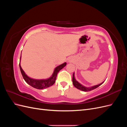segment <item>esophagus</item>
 Segmentation results:
<instances>
[{
	"mask_svg": "<svg viewBox=\"0 0 127 127\" xmlns=\"http://www.w3.org/2000/svg\"><path fill=\"white\" fill-rule=\"evenodd\" d=\"M69 61H70V60H69Z\"/></svg>",
	"mask_w": 127,
	"mask_h": 127,
	"instance_id": "34e87169",
	"label": "esophagus"
}]
</instances>
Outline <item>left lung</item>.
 <instances>
[{
	"instance_id": "8db88e82",
	"label": "left lung",
	"mask_w": 127,
	"mask_h": 127,
	"mask_svg": "<svg viewBox=\"0 0 127 127\" xmlns=\"http://www.w3.org/2000/svg\"><path fill=\"white\" fill-rule=\"evenodd\" d=\"M103 83H104V82L103 83H101V84H98V85L92 86L91 87H86L85 86H83L82 85H81V84L79 83L77 81V80H76V79L75 78V77H74V73L73 74V75H72V83H73V85H74V86L76 88H77V89L80 90L81 91H83L88 92V91H91L92 90H93L95 89V88H96L97 87H98V86L101 85Z\"/></svg>"
}]
</instances>
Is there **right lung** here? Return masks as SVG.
Masks as SVG:
<instances>
[{
  "label": "right lung",
  "instance_id": "add662e5",
  "mask_svg": "<svg viewBox=\"0 0 127 127\" xmlns=\"http://www.w3.org/2000/svg\"><path fill=\"white\" fill-rule=\"evenodd\" d=\"M20 60H21V58H20ZM66 64H67L66 63H64L63 64H60L59 66L55 68L54 72H53V74H52V76L50 78H49V79H41V80L34 79L29 77L25 74L24 71L21 68L20 63L19 64H20V68L21 74L22 75L24 79L25 80V81L28 84H29L30 85L32 86L33 87L36 88V89L40 90V89H44V88H48L49 87H50L52 85H53L56 82L58 73L59 72V71L61 69H62L64 67L66 66Z\"/></svg>",
  "mask_w": 127,
  "mask_h": 127
}]
</instances>
